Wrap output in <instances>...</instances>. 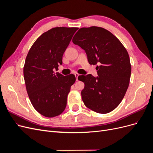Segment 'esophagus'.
Segmentation results:
<instances>
[{"instance_id":"obj_1","label":"esophagus","mask_w":153,"mask_h":153,"mask_svg":"<svg viewBox=\"0 0 153 153\" xmlns=\"http://www.w3.org/2000/svg\"><path fill=\"white\" fill-rule=\"evenodd\" d=\"M75 77H76V81H78V76H79V74H78V73H75Z\"/></svg>"}]
</instances>
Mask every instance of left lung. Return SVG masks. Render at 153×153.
Wrapping results in <instances>:
<instances>
[{
  "label": "left lung",
  "mask_w": 153,
  "mask_h": 153,
  "mask_svg": "<svg viewBox=\"0 0 153 153\" xmlns=\"http://www.w3.org/2000/svg\"><path fill=\"white\" fill-rule=\"evenodd\" d=\"M72 41L85 51L90 64H98V77L91 74L78 77L85 84L83 102L97 113L110 112L121 102L129 86L131 66L126 49L110 31L96 26L80 29Z\"/></svg>",
  "instance_id": "1"
}]
</instances>
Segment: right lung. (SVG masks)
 Wrapping results in <instances>:
<instances>
[{
    "instance_id": "1",
    "label": "right lung",
    "mask_w": 153,
    "mask_h": 153,
    "mask_svg": "<svg viewBox=\"0 0 153 153\" xmlns=\"http://www.w3.org/2000/svg\"><path fill=\"white\" fill-rule=\"evenodd\" d=\"M77 27H55L36 40L26 57L24 76L30 102L36 111L47 117L61 114L75 76L53 73L62 63V55Z\"/></svg>"
}]
</instances>
